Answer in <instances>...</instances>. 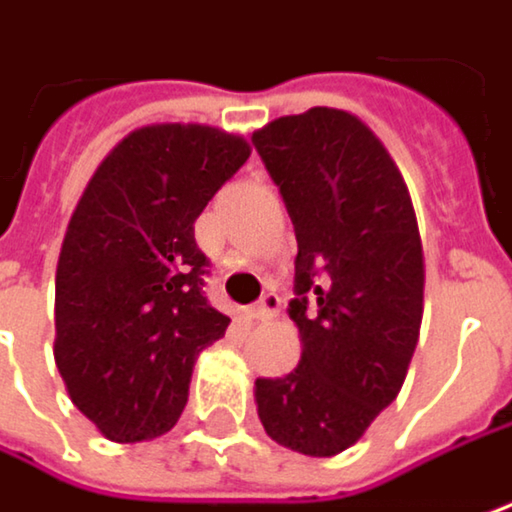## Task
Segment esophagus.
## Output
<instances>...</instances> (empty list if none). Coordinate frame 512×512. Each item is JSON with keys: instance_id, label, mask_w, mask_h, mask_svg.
<instances>
[{"instance_id": "esophagus-1", "label": "esophagus", "mask_w": 512, "mask_h": 512, "mask_svg": "<svg viewBox=\"0 0 512 512\" xmlns=\"http://www.w3.org/2000/svg\"><path fill=\"white\" fill-rule=\"evenodd\" d=\"M278 310H281V296H278L275 290H266V293L260 296V302L249 310V316L257 319V322H266V319H272Z\"/></svg>"}]
</instances>
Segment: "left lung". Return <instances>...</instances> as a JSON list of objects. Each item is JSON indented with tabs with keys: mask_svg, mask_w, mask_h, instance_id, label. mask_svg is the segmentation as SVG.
Returning a JSON list of instances; mask_svg holds the SVG:
<instances>
[{
	"mask_svg": "<svg viewBox=\"0 0 512 512\" xmlns=\"http://www.w3.org/2000/svg\"><path fill=\"white\" fill-rule=\"evenodd\" d=\"M296 228L290 319L302 360L257 378L263 431L331 457L363 437L404 384L422 325V243L407 184L381 140L346 111L310 108L252 137Z\"/></svg>",
	"mask_w": 512,
	"mask_h": 512,
	"instance_id": "left-lung-1",
	"label": "left lung"
}]
</instances>
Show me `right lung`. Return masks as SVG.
Wrapping results in <instances>:
<instances>
[{
  "label": "right lung",
  "mask_w": 512,
  "mask_h": 512,
  "mask_svg": "<svg viewBox=\"0 0 512 512\" xmlns=\"http://www.w3.org/2000/svg\"><path fill=\"white\" fill-rule=\"evenodd\" d=\"M249 143L210 125L131 131L72 213L55 275V363L72 404L108 437L166 434L199 351L225 337L196 219Z\"/></svg>",
  "instance_id": "right-lung-1"
}]
</instances>
